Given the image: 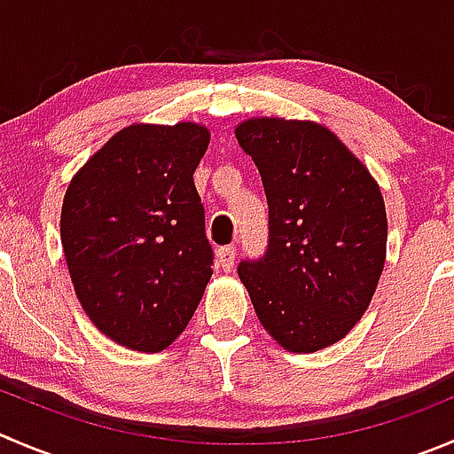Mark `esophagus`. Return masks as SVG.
Listing matches in <instances>:
<instances>
[{"label":"esophagus","instance_id":"esophagus-1","mask_svg":"<svg viewBox=\"0 0 454 454\" xmlns=\"http://www.w3.org/2000/svg\"><path fill=\"white\" fill-rule=\"evenodd\" d=\"M235 246H223V248L217 250V263L222 266V270H231L232 263H235Z\"/></svg>","mask_w":454,"mask_h":454}]
</instances>
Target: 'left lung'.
<instances>
[{
  "mask_svg": "<svg viewBox=\"0 0 454 454\" xmlns=\"http://www.w3.org/2000/svg\"><path fill=\"white\" fill-rule=\"evenodd\" d=\"M235 137L262 175L270 213L266 257L241 263L239 279L281 348H328L362 319L384 270L380 184L317 121L250 117Z\"/></svg>",
  "mask_w": 454,
  "mask_h": 454,
  "instance_id": "1",
  "label": "left lung"
}]
</instances>
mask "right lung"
Instances as JSON below:
<instances>
[{"mask_svg":"<svg viewBox=\"0 0 454 454\" xmlns=\"http://www.w3.org/2000/svg\"><path fill=\"white\" fill-rule=\"evenodd\" d=\"M208 144L197 121L130 124L66 188L59 226L74 294L115 344L160 353L200 306L213 250L192 173Z\"/></svg>","mask_w":454,"mask_h":454,"instance_id":"right-lung-1","label":"right lung"}]
</instances>
